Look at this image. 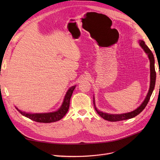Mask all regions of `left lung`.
I'll return each mask as SVG.
<instances>
[{
  "instance_id": "1",
  "label": "left lung",
  "mask_w": 160,
  "mask_h": 160,
  "mask_svg": "<svg viewBox=\"0 0 160 160\" xmlns=\"http://www.w3.org/2000/svg\"><path fill=\"white\" fill-rule=\"evenodd\" d=\"M139 43L140 46L142 48L145 50V52L146 54L148 55V57L149 58L150 60V88L148 92V94L144 100V101L142 102V103L135 110H133L131 112L128 113H122V114H109L107 113H104L102 112H100L97 110V108L95 106V98H93V104L95 106V109L97 112V113L103 118L104 119L108 121H111V122H116V121H123V120H127L129 119H132L133 117L137 116L139 115L142 110H144L146 106L147 105L150 96L152 95L153 90L155 87V83H156V74L155 71V67H154V55L152 52V51L149 49V48L146 45L145 42L142 40H139Z\"/></svg>"
}]
</instances>
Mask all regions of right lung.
<instances>
[{
  "mask_svg": "<svg viewBox=\"0 0 160 160\" xmlns=\"http://www.w3.org/2000/svg\"><path fill=\"white\" fill-rule=\"evenodd\" d=\"M76 86H72L67 91V93L65 96L64 100L62 105L61 107L58 109V110L54 112L50 113H26L24 112H22L18 108H16L18 112L22 114L23 116H25L27 118L34 121L38 122H44V123H49V122H53L58 121L59 120L62 119L63 117L65 115L67 112L69 110V104H70V100L73 93V91L74 90Z\"/></svg>",
  "mask_w": 160,
  "mask_h": 160,
  "instance_id": "right-lung-1",
  "label": "right lung"
}]
</instances>
